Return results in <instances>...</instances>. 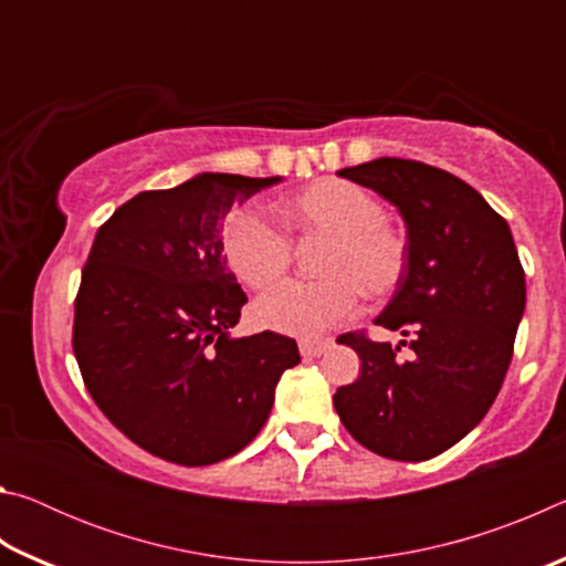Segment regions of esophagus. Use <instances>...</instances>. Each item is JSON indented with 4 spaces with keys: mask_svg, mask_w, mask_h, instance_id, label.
<instances>
[{
    "mask_svg": "<svg viewBox=\"0 0 566 566\" xmlns=\"http://www.w3.org/2000/svg\"><path fill=\"white\" fill-rule=\"evenodd\" d=\"M332 347L329 339H302L300 342V352L304 359H312V357H319V354H324Z\"/></svg>",
    "mask_w": 566,
    "mask_h": 566,
    "instance_id": "34e87169",
    "label": "esophagus"
}]
</instances>
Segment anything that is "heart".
<instances>
[{"mask_svg": "<svg viewBox=\"0 0 566 566\" xmlns=\"http://www.w3.org/2000/svg\"><path fill=\"white\" fill-rule=\"evenodd\" d=\"M284 224L300 234L327 237L317 282L282 284L254 304L266 329L319 337L359 310L361 292L385 300L405 282L409 242L387 222V207L349 179H319L282 202ZM229 270L249 290H270L292 266V242L254 209H239L222 232Z\"/></svg>", "mask_w": 566, "mask_h": 566, "instance_id": "b5f03b06", "label": "heart"}]
</instances>
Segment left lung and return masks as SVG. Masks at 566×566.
Instances as JSON below:
<instances>
[{
	"label": "left lung",
	"mask_w": 566,
	"mask_h": 566,
	"mask_svg": "<svg viewBox=\"0 0 566 566\" xmlns=\"http://www.w3.org/2000/svg\"><path fill=\"white\" fill-rule=\"evenodd\" d=\"M339 177L375 189L407 224L409 270L375 324L409 337L342 334L361 375L334 395L347 432L369 452L424 462L484 419L510 369L526 284L510 224L469 187L424 161L381 157Z\"/></svg>",
	"instance_id": "1"
}]
</instances>
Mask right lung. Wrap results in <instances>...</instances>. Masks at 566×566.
<instances>
[{
    "instance_id": "1",
    "label": "right lung",
    "mask_w": 566,
    "mask_h": 566,
    "mask_svg": "<svg viewBox=\"0 0 566 566\" xmlns=\"http://www.w3.org/2000/svg\"><path fill=\"white\" fill-rule=\"evenodd\" d=\"M280 177L205 171L139 191L94 237L74 302L72 347L92 399L149 454L205 467L260 434L296 342L234 339L247 294L227 270L222 222Z\"/></svg>"
}]
</instances>
